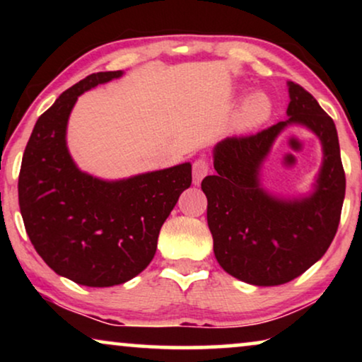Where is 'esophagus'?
<instances>
[{
  "label": "esophagus",
  "mask_w": 362,
  "mask_h": 362,
  "mask_svg": "<svg viewBox=\"0 0 362 362\" xmlns=\"http://www.w3.org/2000/svg\"><path fill=\"white\" fill-rule=\"evenodd\" d=\"M209 173V161L206 158H197V160L192 163V182L194 185H199V182L204 180Z\"/></svg>",
  "instance_id": "1"
}]
</instances>
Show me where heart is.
Instances as JSON below:
<instances>
[{"label":"heart","instance_id":"b5f03b06","mask_svg":"<svg viewBox=\"0 0 362 362\" xmlns=\"http://www.w3.org/2000/svg\"><path fill=\"white\" fill-rule=\"evenodd\" d=\"M274 112V102L265 92L250 93L242 103L239 112V122L242 127H257L267 122Z\"/></svg>","mask_w":362,"mask_h":362}]
</instances>
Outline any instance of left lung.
Listing matches in <instances>:
<instances>
[{
  "label": "left lung",
  "instance_id": "8db88e82",
  "mask_svg": "<svg viewBox=\"0 0 362 362\" xmlns=\"http://www.w3.org/2000/svg\"><path fill=\"white\" fill-rule=\"evenodd\" d=\"M288 95L285 122L217 143V173L201 182L217 262L237 280L257 286L284 285L316 264L334 239L344 201L334 122L298 83L288 82ZM291 124L319 136L324 161L308 195L281 198L261 186L259 171L276 138Z\"/></svg>",
  "mask_w": 362,
  "mask_h": 362
}]
</instances>
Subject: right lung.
<instances>
[{
  "label": "right lung",
  "mask_w": 362,
  "mask_h": 362,
  "mask_svg": "<svg viewBox=\"0 0 362 362\" xmlns=\"http://www.w3.org/2000/svg\"><path fill=\"white\" fill-rule=\"evenodd\" d=\"M122 76L90 74L61 93L37 118L19 171V209L34 249L57 275L86 286L120 285L145 270L192 180L191 163L115 181L78 170L66 138L72 108L83 92Z\"/></svg>",
  "instance_id": "add662e5"
}]
</instances>
